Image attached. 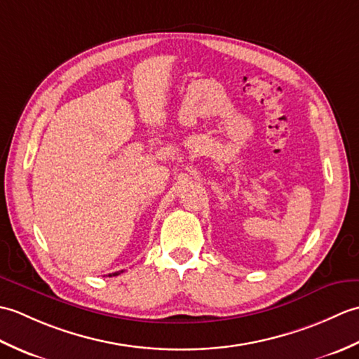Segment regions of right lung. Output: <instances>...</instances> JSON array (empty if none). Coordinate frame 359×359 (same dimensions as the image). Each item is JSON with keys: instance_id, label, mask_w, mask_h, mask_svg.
Returning <instances> with one entry per match:
<instances>
[{"instance_id": "1", "label": "right lung", "mask_w": 359, "mask_h": 359, "mask_svg": "<svg viewBox=\"0 0 359 359\" xmlns=\"http://www.w3.org/2000/svg\"><path fill=\"white\" fill-rule=\"evenodd\" d=\"M120 273H123V270H121V271H116V273H112V274H109V276H118Z\"/></svg>"}]
</instances>
